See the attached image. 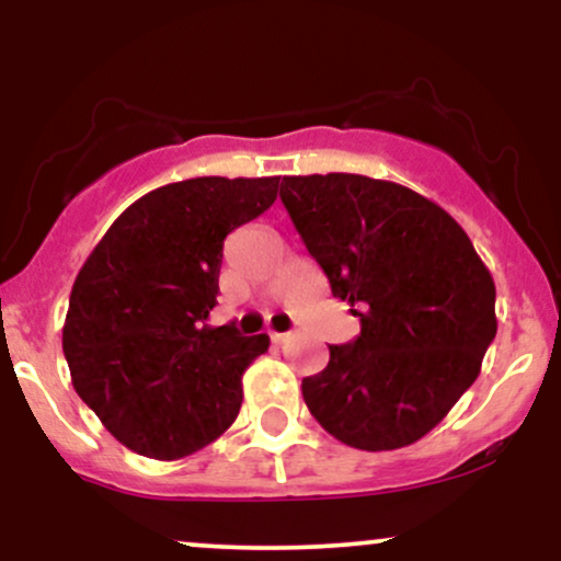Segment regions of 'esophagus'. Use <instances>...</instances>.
Returning a JSON list of instances; mask_svg holds the SVG:
<instances>
[{"mask_svg": "<svg viewBox=\"0 0 561 561\" xmlns=\"http://www.w3.org/2000/svg\"><path fill=\"white\" fill-rule=\"evenodd\" d=\"M272 340L276 345H285V343H289V340H293V332H272Z\"/></svg>", "mask_w": 561, "mask_h": 561, "instance_id": "esophagus-1", "label": "esophagus"}]
</instances>
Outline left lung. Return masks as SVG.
Segmentation results:
<instances>
[{
    "label": "left lung",
    "instance_id": "obj_1",
    "mask_svg": "<svg viewBox=\"0 0 561 561\" xmlns=\"http://www.w3.org/2000/svg\"><path fill=\"white\" fill-rule=\"evenodd\" d=\"M279 197L334 298L362 319V334L302 379V401L345 446H411L480 375L499 327L491 272L467 231L409 186L313 173L282 179Z\"/></svg>",
    "mask_w": 561,
    "mask_h": 561
}]
</instances>
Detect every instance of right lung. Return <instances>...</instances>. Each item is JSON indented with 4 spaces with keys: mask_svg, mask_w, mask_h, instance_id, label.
Returning a JSON list of instances; mask_svg holds the SVG:
<instances>
[{
    "mask_svg": "<svg viewBox=\"0 0 561 561\" xmlns=\"http://www.w3.org/2000/svg\"><path fill=\"white\" fill-rule=\"evenodd\" d=\"M279 176H199L113 221L70 289L62 353L81 401L126 448L184 459L237 420L266 334L208 327L224 240L276 199Z\"/></svg>",
    "mask_w": 561,
    "mask_h": 561,
    "instance_id": "1",
    "label": "right lung"
}]
</instances>
